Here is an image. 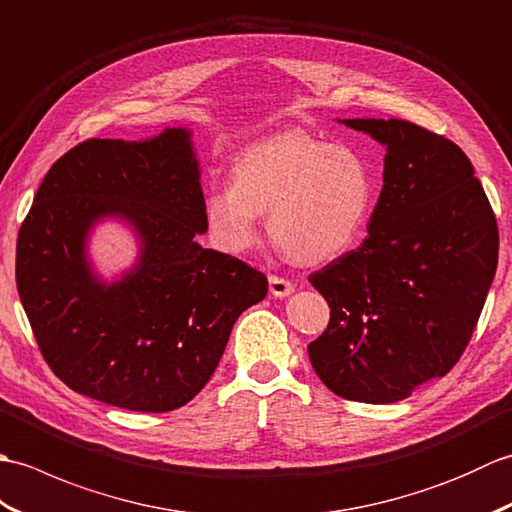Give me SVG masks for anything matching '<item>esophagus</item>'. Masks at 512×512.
Returning a JSON list of instances; mask_svg holds the SVG:
<instances>
[{
	"instance_id": "obj_1",
	"label": "esophagus",
	"mask_w": 512,
	"mask_h": 512,
	"mask_svg": "<svg viewBox=\"0 0 512 512\" xmlns=\"http://www.w3.org/2000/svg\"><path fill=\"white\" fill-rule=\"evenodd\" d=\"M268 288H270V295L279 297V299L292 295V290H295V286H292L288 279H281V277H275V275L268 277Z\"/></svg>"
}]
</instances>
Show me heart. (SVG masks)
Segmentation results:
<instances>
[{"mask_svg": "<svg viewBox=\"0 0 512 512\" xmlns=\"http://www.w3.org/2000/svg\"><path fill=\"white\" fill-rule=\"evenodd\" d=\"M374 206V173L347 145L284 134L246 149L231 184L204 198V222L217 250L242 257L259 244V215L268 233L299 264H325L347 253Z\"/></svg>", "mask_w": 512, "mask_h": 512, "instance_id": "b5f03b06", "label": "heart"}]
</instances>
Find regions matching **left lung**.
<instances>
[{"label":"left lung","mask_w":512,"mask_h":512,"mask_svg":"<svg viewBox=\"0 0 512 512\" xmlns=\"http://www.w3.org/2000/svg\"><path fill=\"white\" fill-rule=\"evenodd\" d=\"M385 147L369 233L310 277L330 323L308 345L336 396L389 405L458 363L491 290L499 233L464 151L398 118H343Z\"/></svg>","instance_id":"8db88e82"}]
</instances>
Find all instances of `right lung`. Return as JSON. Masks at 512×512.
<instances>
[{
    "label": "right lung",
    "instance_id": "add662e5",
    "mask_svg": "<svg viewBox=\"0 0 512 512\" xmlns=\"http://www.w3.org/2000/svg\"><path fill=\"white\" fill-rule=\"evenodd\" d=\"M191 129L147 140L92 138L43 178L17 237V290L50 369L107 405L173 411L209 383L233 325L268 279L202 248L200 160ZM123 221L139 242L132 269L105 280L87 246Z\"/></svg>",
    "mask_w": 512,
    "mask_h": 512
}]
</instances>
